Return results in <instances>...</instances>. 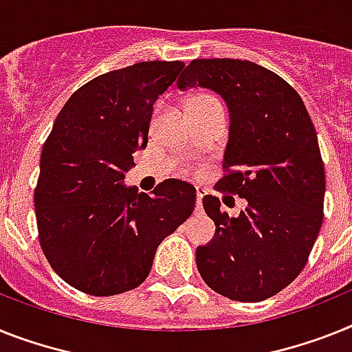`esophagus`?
Returning a JSON list of instances; mask_svg holds the SVG:
<instances>
[{"label":"esophagus","mask_w":352,"mask_h":352,"mask_svg":"<svg viewBox=\"0 0 352 352\" xmlns=\"http://www.w3.org/2000/svg\"><path fill=\"white\" fill-rule=\"evenodd\" d=\"M204 195H206V190L204 188H197V208H202V199Z\"/></svg>","instance_id":"1"}]
</instances>
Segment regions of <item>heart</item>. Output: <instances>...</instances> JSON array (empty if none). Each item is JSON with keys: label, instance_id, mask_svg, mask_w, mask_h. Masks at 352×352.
I'll list each match as a JSON object with an SVG mask.
<instances>
[{"label": "heart", "instance_id": "obj_1", "mask_svg": "<svg viewBox=\"0 0 352 352\" xmlns=\"http://www.w3.org/2000/svg\"><path fill=\"white\" fill-rule=\"evenodd\" d=\"M211 102H218L212 94L208 93H199V94H193L188 102V109H193V107H200V105H206V103H211Z\"/></svg>", "mask_w": 352, "mask_h": 352}]
</instances>
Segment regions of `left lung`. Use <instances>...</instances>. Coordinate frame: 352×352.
Returning a JSON list of instances; mask_svg holds the SVG:
<instances>
[{
    "instance_id": "obj_1",
    "label": "left lung",
    "mask_w": 352,
    "mask_h": 352,
    "mask_svg": "<svg viewBox=\"0 0 352 352\" xmlns=\"http://www.w3.org/2000/svg\"><path fill=\"white\" fill-rule=\"evenodd\" d=\"M177 85L208 87L226 100V173L214 188L247 200L231 218L217 197H204L217 232L197 249V268L227 299H268L306 267L324 220L326 171L311 118L288 82L250 60L197 58Z\"/></svg>"
}]
</instances>
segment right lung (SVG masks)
Instances as JSON below:
<instances>
[{"mask_svg": "<svg viewBox=\"0 0 352 352\" xmlns=\"http://www.w3.org/2000/svg\"><path fill=\"white\" fill-rule=\"evenodd\" d=\"M179 60L109 71L71 94L41 153L34 193L41 249L84 294L107 297L148 277L155 250L191 217L197 190L166 179L152 195L123 184L148 143L153 102L177 80Z\"/></svg>", "mask_w": 352, "mask_h": 352, "instance_id": "right-lung-1", "label": "right lung"}]
</instances>
